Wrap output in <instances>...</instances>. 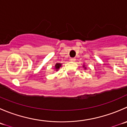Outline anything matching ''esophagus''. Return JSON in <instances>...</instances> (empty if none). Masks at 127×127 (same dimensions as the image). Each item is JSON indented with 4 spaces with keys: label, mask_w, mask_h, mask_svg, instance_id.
<instances>
[{
    "label": "esophagus",
    "mask_w": 127,
    "mask_h": 127,
    "mask_svg": "<svg viewBox=\"0 0 127 127\" xmlns=\"http://www.w3.org/2000/svg\"><path fill=\"white\" fill-rule=\"evenodd\" d=\"M70 60H71V61H72V62H74V61H76V59L74 58H71L70 59Z\"/></svg>",
    "instance_id": "obj_1"
}]
</instances>
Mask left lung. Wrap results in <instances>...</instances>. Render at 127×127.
Here are the masks:
<instances>
[{
  "label": "left lung",
  "instance_id": "8db88e82",
  "mask_svg": "<svg viewBox=\"0 0 127 127\" xmlns=\"http://www.w3.org/2000/svg\"><path fill=\"white\" fill-rule=\"evenodd\" d=\"M84 67L85 69H86V67H85V66H84Z\"/></svg>",
  "mask_w": 127,
  "mask_h": 127
}]
</instances>
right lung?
I'll return each mask as SVG.
<instances>
[{
    "instance_id": "add662e5",
    "label": "right lung",
    "mask_w": 127,
    "mask_h": 127,
    "mask_svg": "<svg viewBox=\"0 0 127 127\" xmlns=\"http://www.w3.org/2000/svg\"><path fill=\"white\" fill-rule=\"evenodd\" d=\"M61 66V64L60 63H56V65H55V69L56 70V71H58V70L60 69V67Z\"/></svg>"
}]
</instances>
